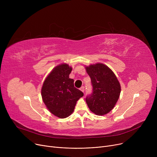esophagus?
Listing matches in <instances>:
<instances>
[{
    "label": "esophagus",
    "mask_w": 157,
    "mask_h": 157,
    "mask_svg": "<svg viewBox=\"0 0 157 157\" xmlns=\"http://www.w3.org/2000/svg\"><path fill=\"white\" fill-rule=\"evenodd\" d=\"M80 90H81V91H82L83 92H85V87L83 86H81V88H80Z\"/></svg>",
    "instance_id": "obj_1"
}]
</instances>
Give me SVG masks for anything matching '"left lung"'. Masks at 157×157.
<instances>
[{
	"mask_svg": "<svg viewBox=\"0 0 157 157\" xmlns=\"http://www.w3.org/2000/svg\"><path fill=\"white\" fill-rule=\"evenodd\" d=\"M85 68L93 87L92 93L86 97V104L95 114H106L114 108L119 98V81L114 72L103 63H97Z\"/></svg>",
	"mask_w": 157,
	"mask_h": 157,
	"instance_id": "1",
	"label": "left lung"
}]
</instances>
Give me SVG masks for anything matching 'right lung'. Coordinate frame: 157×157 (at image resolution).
I'll use <instances>...</instances> for the list:
<instances>
[{
  "label": "right lung",
  "instance_id": "1",
  "mask_svg": "<svg viewBox=\"0 0 157 157\" xmlns=\"http://www.w3.org/2000/svg\"><path fill=\"white\" fill-rule=\"evenodd\" d=\"M72 67L67 63L55 67L45 79L41 89L43 101L55 116L65 118L74 111L77 101L83 93L74 87L69 78Z\"/></svg>",
  "mask_w": 157,
  "mask_h": 157
}]
</instances>
